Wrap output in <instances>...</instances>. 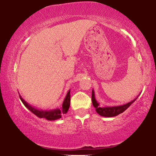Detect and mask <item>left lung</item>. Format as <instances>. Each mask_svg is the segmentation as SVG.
I'll list each match as a JSON object with an SVG mask.
<instances>
[{
    "instance_id": "obj_1",
    "label": "left lung",
    "mask_w": 156,
    "mask_h": 156,
    "mask_svg": "<svg viewBox=\"0 0 156 156\" xmlns=\"http://www.w3.org/2000/svg\"><path fill=\"white\" fill-rule=\"evenodd\" d=\"M137 98H135V99L133 100L132 101L129 102V103H125V104H123V105H117V106L103 107V106H101L100 103L97 101L95 96H94V89H92V101L93 106L95 108L96 112L98 114H100L101 116H103V117H115V116H117L118 114L124 112L126 110V109L128 108V107H129L130 105L137 99Z\"/></svg>"
}]
</instances>
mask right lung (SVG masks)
Wrapping results in <instances>:
<instances>
[{
  "mask_svg": "<svg viewBox=\"0 0 156 156\" xmlns=\"http://www.w3.org/2000/svg\"><path fill=\"white\" fill-rule=\"evenodd\" d=\"M20 98L21 101L24 104L25 106L26 107L30 112H31L34 114H35L37 117L39 118H44L47 120H55V119H60L62 117V115L64 114H66L67 112L68 109L69 108V105H70V89L68 91L67 95H66L65 98H64L63 103H62V108H57L55 109H52V110H42V109H38L37 108H34L25 101V100L23 99V98L20 95Z\"/></svg>",
  "mask_w": 156,
  "mask_h": 156,
  "instance_id": "add662e5",
  "label": "right lung"
}]
</instances>
